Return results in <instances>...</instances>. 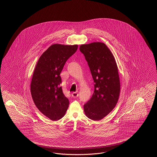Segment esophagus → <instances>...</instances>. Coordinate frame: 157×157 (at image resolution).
Returning a JSON list of instances; mask_svg holds the SVG:
<instances>
[{"label":"esophagus","instance_id":"1","mask_svg":"<svg viewBox=\"0 0 157 157\" xmlns=\"http://www.w3.org/2000/svg\"><path fill=\"white\" fill-rule=\"evenodd\" d=\"M72 96L74 97V98H76L78 97V93L77 92H73L72 93Z\"/></svg>","mask_w":157,"mask_h":157}]
</instances>
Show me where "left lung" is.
I'll use <instances>...</instances> for the list:
<instances>
[{
  "label": "left lung",
  "instance_id": "obj_1",
  "mask_svg": "<svg viewBox=\"0 0 157 157\" xmlns=\"http://www.w3.org/2000/svg\"><path fill=\"white\" fill-rule=\"evenodd\" d=\"M82 53L90 68L94 83L92 97L84 105L86 116L100 120L114 109L119 100L120 84L114 56L104 43L81 45Z\"/></svg>",
  "mask_w": 157,
  "mask_h": 157
}]
</instances>
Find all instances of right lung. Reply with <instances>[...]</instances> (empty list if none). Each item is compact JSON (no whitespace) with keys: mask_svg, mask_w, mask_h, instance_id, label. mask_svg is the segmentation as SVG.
<instances>
[{"mask_svg":"<svg viewBox=\"0 0 157 157\" xmlns=\"http://www.w3.org/2000/svg\"><path fill=\"white\" fill-rule=\"evenodd\" d=\"M78 47L53 44L43 53L35 67L30 85L32 97L38 109L53 121L62 118L68 108L70 102L63 93L60 74Z\"/></svg>","mask_w":157,"mask_h":157,"instance_id":"add662e5","label":"right lung"}]
</instances>
